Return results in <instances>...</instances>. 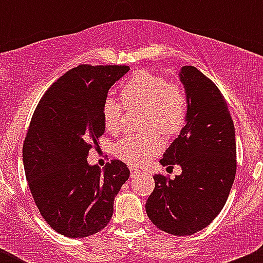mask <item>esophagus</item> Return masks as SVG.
I'll return each mask as SVG.
<instances>
[{
  "mask_svg": "<svg viewBox=\"0 0 263 263\" xmlns=\"http://www.w3.org/2000/svg\"><path fill=\"white\" fill-rule=\"evenodd\" d=\"M129 171H131V177L140 176V174L142 173L141 169H139V168H131V169H129Z\"/></svg>",
  "mask_w": 263,
  "mask_h": 263,
  "instance_id": "1",
  "label": "esophagus"
}]
</instances>
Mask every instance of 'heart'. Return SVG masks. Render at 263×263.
<instances>
[{"mask_svg":"<svg viewBox=\"0 0 263 263\" xmlns=\"http://www.w3.org/2000/svg\"><path fill=\"white\" fill-rule=\"evenodd\" d=\"M122 100L126 105L145 108L142 127L155 128L165 135L178 131L187 113V97L178 84H169L161 76L148 71H137L123 85ZM102 121L105 131L117 134L121 128V105L107 98L102 105ZM161 147L158 132L127 136L116 144L117 156L131 165H142Z\"/></svg>","mask_w":263,"mask_h":263,"instance_id":"b5f03b06","label":"heart"}]
</instances>
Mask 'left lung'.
I'll use <instances>...</instances> for the list:
<instances>
[{
  "instance_id": "obj_1",
  "label": "left lung",
  "mask_w": 263,
  "mask_h": 263,
  "mask_svg": "<svg viewBox=\"0 0 263 263\" xmlns=\"http://www.w3.org/2000/svg\"><path fill=\"white\" fill-rule=\"evenodd\" d=\"M179 79L187 97L185 124L163 154V166L179 165L181 176L155 174L146 214L156 228L173 235H191L208 227L228 200L237 171L235 129L216 85L193 66Z\"/></svg>"
}]
</instances>
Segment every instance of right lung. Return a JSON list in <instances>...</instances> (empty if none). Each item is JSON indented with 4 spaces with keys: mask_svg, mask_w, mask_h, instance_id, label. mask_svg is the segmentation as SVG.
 <instances>
[{
    "mask_svg": "<svg viewBox=\"0 0 263 263\" xmlns=\"http://www.w3.org/2000/svg\"><path fill=\"white\" fill-rule=\"evenodd\" d=\"M128 66L80 65L67 71L39 102L23 146L29 188L53 230L84 238L107 227L115 197L128 179L121 160L100 169L87 163L104 134L102 105Z\"/></svg>",
    "mask_w": 263,
    "mask_h": 263,
    "instance_id": "1",
    "label": "right lung"
}]
</instances>
